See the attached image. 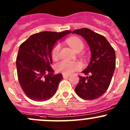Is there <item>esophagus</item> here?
<instances>
[{
    "instance_id": "34e87169",
    "label": "esophagus",
    "mask_w": 130,
    "mask_h": 130,
    "mask_svg": "<svg viewBox=\"0 0 130 130\" xmlns=\"http://www.w3.org/2000/svg\"><path fill=\"white\" fill-rule=\"evenodd\" d=\"M62 75H63V77L64 78H68V77H69V76L68 74H65V73H63Z\"/></svg>"
}]
</instances>
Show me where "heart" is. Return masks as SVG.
I'll list each match as a JSON object with an SVG mask.
<instances>
[{"label": "heart", "mask_w": 130, "mask_h": 130, "mask_svg": "<svg viewBox=\"0 0 130 130\" xmlns=\"http://www.w3.org/2000/svg\"><path fill=\"white\" fill-rule=\"evenodd\" d=\"M67 42L69 45L77 52H80L84 46L83 41L77 37L69 38L67 40ZM60 50V45L59 43H57L53 46L52 50V58L56 60L58 58ZM82 67V63L79 61H69V60H62L55 65V69L57 72L65 74H71L75 71L81 69Z\"/></svg>", "instance_id": "obj_1"}]
</instances>
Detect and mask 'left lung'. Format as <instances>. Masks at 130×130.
<instances>
[{
	"instance_id": "8db88e82",
	"label": "left lung",
	"mask_w": 130,
	"mask_h": 130,
	"mask_svg": "<svg viewBox=\"0 0 130 130\" xmlns=\"http://www.w3.org/2000/svg\"><path fill=\"white\" fill-rule=\"evenodd\" d=\"M72 33L84 38L91 52L89 64L82 72L87 76H79L75 92L85 100L98 99L106 92L111 83L116 67L115 50L104 36L88 28L74 30Z\"/></svg>"
}]
</instances>
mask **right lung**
Returning a JSON list of instances; mask_svg holds the SVG:
<instances>
[{"label":"right lung","mask_w":130,"mask_h":130,"mask_svg":"<svg viewBox=\"0 0 130 130\" xmlns=\"http://www.w3.org/2000/svg\"><path fill=\"white\" fill-rule=\"evenodd\" d=\"M72 31H43L31 35L19 47L16 58L18 77L29 99L43 101L55 94L62 74H53L52 50L57 40Z\"/></svg>","instance_id":"right-lung-1"}]
</instances>
